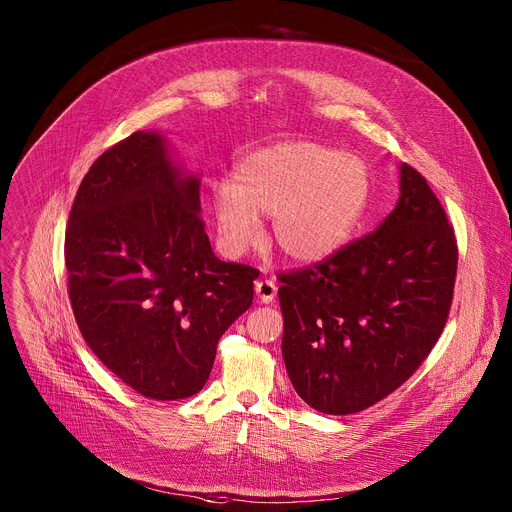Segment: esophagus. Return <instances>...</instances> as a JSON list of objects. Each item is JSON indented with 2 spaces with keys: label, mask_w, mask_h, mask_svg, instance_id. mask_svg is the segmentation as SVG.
Segmentation results:
<instances>
[{
  "label": "esophagus",
  "mask_w": 512,
  "mask_h": 512,
  "mask_svg": "<svg viewBox=\"0 0 512 512\" xmlns=\"http://www.w3.org/2000/svg\"><path fill=\"white\" fill-rule=\"evenodd\" d=\"M255 294L261 304H271L277 296V285L271 279H261L255 283Z\"/></svg>",
  "instance_id": "1"
}]
</instances>
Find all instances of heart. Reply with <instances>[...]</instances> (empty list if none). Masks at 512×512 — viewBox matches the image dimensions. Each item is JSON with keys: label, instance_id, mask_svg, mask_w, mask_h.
Listing matches in <instances>:
<instances>
[{"label": "heart", "instance_id": "1", "mask_svg": "<svg viewBox=\"0 0 512 512\" xmlns=\"http://www.w3.org/2000/svg\"><path fill=\"white\" fill-rule=\"evenodd\" d=\"M369 194L371 176L360 158L312 141L275 143L237 164L233 186L212 190L216 241L227 257H241L263 239L259 216H273L277 251L312 265L346 245Z\"/></svg>", "mask_w": 512, "mask_h": 512}]
</instances>
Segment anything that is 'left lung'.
Returning a JSON list of instances; mask_svg holds the SVG:
<instances>
[{
  "instance_id": "obj_1",
  "label": "left lung",
  "mask_w": 512,
  "mask_h": 512,
  "mask_svg": "<svg viewBox=\"0 0 512 512\" xmlns=\"http://www.w3.org/2000/svg\"><path fill=\"white\" fill-rule=\"evenodd\" d=\"M458 243L427 180L401 164V196L377 231L312 267L279 273L281 352L296 393L350 415L401 387L442 336Z\"/></svg>"
}]
</instances>
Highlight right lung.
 <instances>
[{"mask_svg":"<svg viewBox=\"0 0 512 512\" xmlns=\"http://www.w3.org/2000/svg\"><path fill=\"white\" fill-rule=\"evenodd\" d=\"M200 180L156 131L101 154L72 202L64 261L79 330L139 395L178 401L212 371L216 344L253 304L259 271L212 253Z\"/></svg>","mask_w":512,"mask_h":512,"instance_id":"right-lung-1","label":"right lung"}]
</instances>
